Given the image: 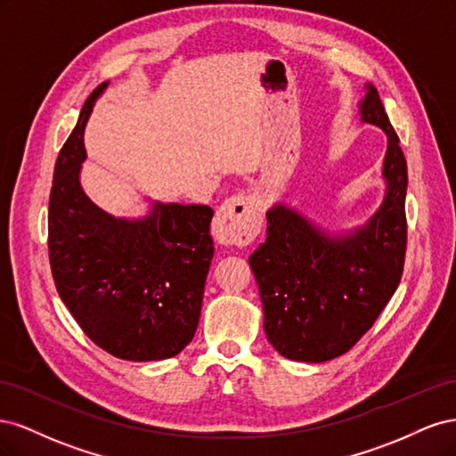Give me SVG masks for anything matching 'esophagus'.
Masks as SVG:
<instances>
[{"label": "esophagus", "instance_id": "1", "mask_svg": "<svg viewBox=\"0 0 456 456\" xmlns=\"http://www.w3.org/2000/svg\"><path fill=\"white\" fill-rule=\"evenodd\" d=\"M262 228V205L255 196H232L218 207L213 236L220 245H249Z\"/></svg>", "mask_w": 456, "mask_h": 456}]
</instances>
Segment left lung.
Returning <instances> with one entry per match:
<instances>
[{
    "label": "left lung",
    "mask_w": 456,
    "mask_h": 456,
    "mask_svg": "<svg viewBox=\"0 0 456 456\" xmlns=\"http://www.w3.org/2000/svg\"><path fill=\"white\" fill-rule=\"evenodd\" d=\"M363 123L386 133V194L365 224L333 233L285 203L266 211V241L249 256L272 346L323 363L346 354L395 293L407 247V161L379 91L365 86Z\"/></svg>",
    "instance_id": "left-lung-1"
}]
</instances>
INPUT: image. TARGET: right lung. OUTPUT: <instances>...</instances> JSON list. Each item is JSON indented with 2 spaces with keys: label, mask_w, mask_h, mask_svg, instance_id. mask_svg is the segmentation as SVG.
<instances>
[{
  "label": "right lung",
  "mask_w": 456,
  "mask_h": 456,
  "mask_svg": "<svg viewBox=\"0 0 456 456\" xmlns=\"http://www.w3.org/2000/svg\"><path fill=\"white\" fill-rule=\"evenodd\" d=\"M110 81L81 108L54 163L49 198V260L57 291L84 333L127 362L181 354L200 323L205 280L215 255L207 205L151 201L141 218L94 205L79 175L84 131Z\"/></svg>",
  "instance_id": "1"
}]
</instances>
